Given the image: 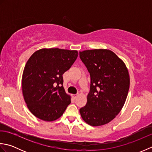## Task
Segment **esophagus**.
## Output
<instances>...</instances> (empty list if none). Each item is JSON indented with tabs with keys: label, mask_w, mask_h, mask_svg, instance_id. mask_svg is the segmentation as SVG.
Listing matches in <instances>:
<instances>
[{
	"label": "esophagus",
	"mask_w": 152,
	"mask_h": 152,
	"mask_svg": "<svg viewBox=\"0 0 152 152\" xmlns=\"http://www.w3.org/2000/svg\"><path fill=\"white\" fill-rule=\"evenodd\" d=\"M72 96H73V97H74V99H76V98L77 97V96H78V95H76V94H73V95H72Z\"/></svg>",
	"instance_id": "1"
}]
</instances>
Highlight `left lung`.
I'll return each instance as SVG.
<instances>
[{"label": "left lung", "mask_w": 152, "mask_h": 152, "mask_svg": "<svg viewBox=\"0 0 152 152\" xmlns=\"http://www.w3.org/2000/svg\"><path fill=\"white\" fill-rule=\"evenodd\" d=\"M90 74V91L86 105L80 109L83 121L101 126L114 119L124 106L130 85L125 64L113 51L95 49L80 51Z\"/></svg>", "instance_id": "1"}]
</instances>
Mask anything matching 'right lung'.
<instances>
[{
	"mask_svg": "<svg viewBox=\"0 0 152 152\" xmlns=\"http://www.w3.org/2000/svg\"><path fill=\"white\" fill-rule=\"evenodd\" d=\"M78 56V51L43 48L32 55L22 75V93L30 112L45 121L63 114L71 97L63 86V74Z\"/></svg>",
	"mask_w": 152,
	"mask_h": 152,
	"instance_id": "obj_1",
	"label": "right lung"
}]
</instances>
